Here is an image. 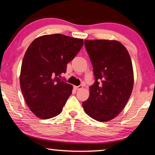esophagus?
Wrapping results in <instances>:
<instances>
[{"instance_id":"obj_1","label":"esophagus","mask_w":155,"mask_h":155,"mask_svg":"<svg viewBox=\"0 0 155 155\" xmlns=\"http://www.w3.org/2000/svg\"><path fill=\"white\" fill-rule=\"evenodd\" d=\"M83 87L82 85H79V86H74V88L76 90H81Z\"/></svg>"}]
</instances>
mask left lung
<instances>
[{
  "label": "left lung",
  "instance_id": "left-lung-1",
  "mask_svg": "<svg viewBox=\"0 0 155 155\" xmlns=\"http://www.w3.org/2000/svg\"><path fill=\"white\" fill-rule=\"evenodd\" d=\"M93 64L95 82L82 103L85 113L98 121H109L119 115L132 93V60L123 44L116 40H84Z\"/></svg>",
  "mask_w": 155,
  "mask_h": 155
}]
</instances>
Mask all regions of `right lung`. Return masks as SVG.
Instances as JSON below:
<instances>
[{
    "mask_svg": "<svg viewBox=\"0 0 155 155\" xmlns=\"http://www.w3.org/2000/svg\"><path fill=\"white\" fill-rule=\"evenodd\" d=\"M83 44L82 39L55 34L37 37L28 46L21 65L20 89L38 118H51L62 111L73 86L59 77Z\"/></svg>",
    "mask_w": 155,
    "mask_h": 155,
    "instance_id": "1",
    "label": "right lung"
}]
</instances>
